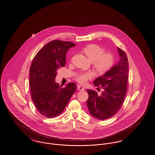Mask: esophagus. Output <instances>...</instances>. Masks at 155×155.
Wrapping results in <instances>:
<instances>
[{
	"mask_svg": "<svg viewBox=\"0 0 155 155\" xmlns=\"http://www.w3.org/2000/svg\"><path fill=\"white\" fill-rule=\"evenodd\" d=\"M78 90L80 91H84V88H83V87H82L81 85L78 86Z\"/></svg>",
	"mask_w": 155,
	"mask_h": 155,
	"instance_id": "34e87169",
	"label": "esophagus"
}]
</instances>
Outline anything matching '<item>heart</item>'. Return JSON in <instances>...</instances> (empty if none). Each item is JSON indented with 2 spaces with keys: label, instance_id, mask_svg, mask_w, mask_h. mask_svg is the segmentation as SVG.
Returning a JSON list of instances; mask_svg holds the SVG:
<instances>
[{
  "label": "heart",
  "instance_id": "1",
  "mask_svg": "<svg viewBox=\"0 0 155 155\" xmlns=\"http://www.w3.org/2000/svg\"><path fill=\"white\" fill-rule=\"evenodd\" d=\"M88 59L93 63L95 70L99 74H103L108 71L112 66L114 58L110 53L104 54V50L97 45H89L83 49ZM92 77L91 72L80 73L76 77V80L81 84L85 83Z\"/></svg>",
  "mask_w": 155,
  "mask_h": 155
}]
</instances>
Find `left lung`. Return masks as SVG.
Wrapping results in <instances>:
<instances>
[{
  "instance_id": "left-lung-1",
  "label": "left lung",
  "mask_w": 155,
  "mask_h": 155,
  "mask_svg": "<svg viewBox=\"0 0 155 155\" xmlns=\"http://www.w3.org/2000/svg\"><path fill=\"white\" fill-rule=\"evenodd\" d=\"M120 59L104 75L94 80L96 87H101V95L87 89L89 98L87 104L90 114L98 120H106L120 110L127 91L128 62L126 53L117 48Z\"/></svg>"
}]
</instances>
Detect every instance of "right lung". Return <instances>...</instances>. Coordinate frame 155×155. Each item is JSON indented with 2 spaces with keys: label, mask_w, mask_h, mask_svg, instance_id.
<instances>
[{
  "label": "right lung",
  "mask_w": 155,
  "mask_h": 155,
  "mask_svg": "<svg viewBox=\"0 0 155 155\" xmlns=\"http://www.w3.org/2000/svg\"><path fill=\"white\" fill-rule=\"evenodd\" d=\"M76 45L69 41L54 40L37 53L29 70L31 97L40 114L54 118L64 110L76 89L74 83L62 88L55 81L57 71L66 65L67 52Z\"/></svg>",
  "instance_id": "add662e5"
}]
</instances>
